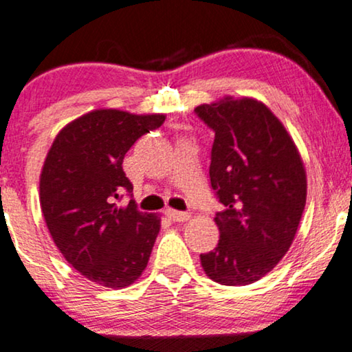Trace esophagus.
<instances>
[{
    "label": "esophagus",
    "instance_id": "34e87169",
    "mask_svg": "<svg viewBox=\"0 0 352 352\" xmlns=\"http://www.w3.org/2000/svg\"><path fill=\"white\" fill-rule=\"evenodd\" d=\"M165 213H166L168 218H170L171 221H176V223H184V221L190 218L189 213H182V211H176V210H171V208H168Z\"/></svg>",
    "mask_w": 352,
    "mask_h": 352
}]
</instances>
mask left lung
Instances as JSON below:
<instances>
[{
  "mask_svg": "<svg viewBox=\"0 0 352 352\" xmlns=\"http://www.w3.org/2000/svg\"><path fill=\"white\" fill-rule=\"evenodd\" d=\"M213 129L210 181L223 210L214 216L219 242L200 254L221 285H248L271 272L292 247L306 205L305 163L269 107L232 96L199 105Z\"/></svg>",
  "mask_w": 352,
  "mask_h": 352,
  "instance_id": "obj_1",
  "label": "left lung"
}]
</instances>
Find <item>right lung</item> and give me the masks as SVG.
Listing matches in <instances>:
<instances>
[{
  "mask_svg": "<svg viewBox=\"0 0 352 352\" xmlns=\"http://www.w3.org/2000/svg\"><path fill=\"white\" fill-rule=\"evenodd\" d=\"M163 122V113L93 110L65 124L46 155L40 205L51 237L69 264L102 287H129L151 258L160 216L118 200L133 192L124 155Z\"/></svg>",
  "mask_w": 352,
  "mask_h": 352,
  "instance_id": "right-lung-1",
  "label": "right lung"
}]
</instances>
